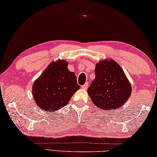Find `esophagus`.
<instances>
[{
    "instance_id": "34e87169",
    "label": "esophagus",
    "mask_w": 157,
    "mask_h": 157,
    "mask_svg": "<svg viewBox=\"0 0 157 157\" xmlns=\"http://www.w3.org/2000/svg\"><path fill=\"white\" fill-rule=\"evenodd\" d=\"M88 83H85L83 86H82L81 88H83V90H87V88H88Z\"/></svg>"
}]
</instances>
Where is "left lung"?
<instances>
[{
	"mask_svg": "<svg viewBox=\"0 0 157 157\" xmlns=\"http://www.w3.org/2000/svg\"><path fill=\"white\" fill-rule=\"evenodd\" d=\"M95 78L88 89L92 102L102 110H115L129 98L132 87L124 71L116 62L101 60L94 69Z\"/></svg>",
	"mask_w": 157,
	"mask_h": 157,
	"instance_id": "1",
	"label": "left lung"
}]
</instances>
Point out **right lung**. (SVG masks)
<instances>
[{
	"label": "right lung",
	"instance_id": "obj_1",
	"mask_svg": "<svg viewBox=\"0 0 157 157\" xmlns=\"http://www.w3.org/2000/svg\"><path fill=\"white\" fill-rule=\"evenodd\" d=\"M64 60L52 62L33 85V95L37 106L47 112L65 106L80 88L75 74Z\"/></svg>",
	"mask_w": 157,
	"mask_h": 157
}]
</instances>
